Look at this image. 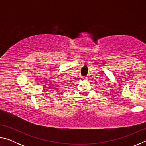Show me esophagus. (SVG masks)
I'll return each mask as SVG.
<instances>
[{
    "label": "esophagus",
    "instance_id": "34e87169",
    "mask_svg": "<svg viewBox=\"0 0 146 146\" xmlns=\"http://www.w3.org/2000/svg\"><path fill=\"white\" fill-rule=\"evenodd\" d=\"M83 78L84 79V80H88V77H86V76H83Z\"/></svg>",
    "mask_w": 146,
    "mask_h": 146
}]
</instances>
